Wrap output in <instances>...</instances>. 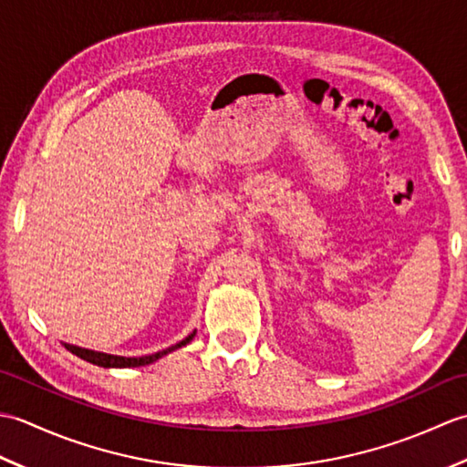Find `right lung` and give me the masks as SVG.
I'll return each mask as SVG.
<instances>
[{"mask_svg": "<svg viewBox=\"0 0 467 467\" xmlns=\"http://www.w3.org/2000/svg\"><path fill=\"white\" fill-rule=\"evenodd\" d=\"M196 331H192L188 337H184V339L181 343H176L172 347H168V349H162L158 353H152V355H144V357H120V355H110V353H100V351H92V349H84V347H76V345H69V343H64V347L67 351H72L74 355L80 357V359L88 361V363H94L98 367H140V365H148V363H154L156 359H161V357L168 355L171 351H176L181 349V347H184L186 343H191L194 339Z\"/></svg>", "mask_w": 467, "mask_h": 467, "instance_id": "add662e5", "label": "right lung"}]
</instances>
